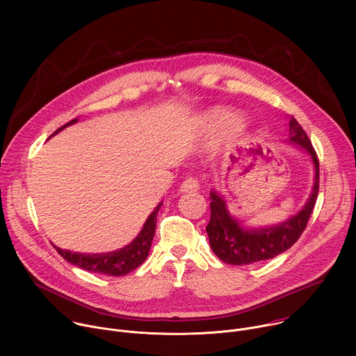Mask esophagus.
<instances>
[{
    "mask_svg": "<svg viewBox=\"0 0 356 356\" xmlns=\"http://www.w3.org/2000/svg\"><path fill=\"white\" fill-rule=\"evenodd\" d=\"M181 191H197L200 188V184H198V180L197 177L194 176H188L183 180L181 183Z\"/></svg>",
    "mask_w": 356,
    "mask_h": 356,
    "instance_id": "1",
    "label": "esophagus"
}]
</instances>
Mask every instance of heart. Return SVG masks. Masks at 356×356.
<instances>
[{
  "instance_id": "heart-1",
  "label": "heart",
  "mask_w": 356,
  "mask_h": 356,
  "mask_svg": "<svg viewBox=\"0 0 356 356\" xmlns=\"http://www.w3.org/2000/svg\"><path fill=\"white\" fill-rule=\"evenodd\" d=\"M241 121L236 115L232 113L224 111V110H217L204 117V121H202V125H204L206 132L211 135H218L222 132H228L232 129H236L239 127Z\"/></svg>"
}]
</instances>
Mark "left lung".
I'll return each mask as SVG.
<instances>
[{
	"instance_id": "obj_1",
	"label": "left lung",
	"mask_w": 356,
	"mask_h": 356,
	"mask_svg": "<svg viewBox=\"0 0 356 356\" xmlns=\"http://www.w3.org/2000/svg\"><path fill=\"white\" fill-rule=\"evenodd\" d=\"M289 127L290 140L306 149L314 162L316 183L313 193L306 207L287 222L265 229H242L238 221L228 214L224 200L217 193L211 191V217L206 231L213 252L225 264L236 266L272 259L293 246L307 227L320 188V163L310 138L300 124L291 118Z\"/></svg>"
}]
</instances>
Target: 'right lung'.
I'll list each match as a JSON object with an SVG mask.
<instances>
[{
	"instance_id": "obj_1",
	"label": "right lung",
	"mask_w": 356,
	"mask_h": 356,
	"mask_svg": "<svg viewBox=\"0 0 356 356\" xmlns=\"http://www.w3.org/2000/svg\"><path fill=\"white\" fill-rule=\"evenodd\" d=\"M77 122V120H72L70 122L65 124L59 129H56L52 135L58 134L67 125H72ZM162 204H159L155 211L149 216L146 220L142 231L139 235L125 248L106 253V255H81V253H72L69 250H63L58 246H54L59 255L66 259L69 264L79 266L84 270L92 272V273H99V275H107V276H124L136 268H139L145 259L149 255V249L152 245V239L155 236V228H156V217L159 213Z\"/></svg>"
}]
</instances>
